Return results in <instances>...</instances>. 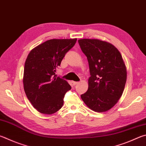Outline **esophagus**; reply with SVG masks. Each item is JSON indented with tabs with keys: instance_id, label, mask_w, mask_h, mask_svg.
Segmentation results:
<instances>
[{
	"instance_id": "esophagus-1",
	"label": "esophagus",
	"mask_w": 146,
	"mask_h": 146,
	"mask_svg": "<svg viewBox=\"0 0 146 146\" xmlns=\"http://www.w3.org/2000/svg\"><path fill=\"white\" fill-rule=\"evenodd\" d=\"M78 84V82H73V84L74 85V86H75V85Z\"/></svg>"
}]
</instances>
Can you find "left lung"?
Instances as JSON below:
<instances>
[{"label": "left lung", "mask_w": 146, "mask_h": 146, "mask_svg": "<svg viewBox=\"0 0 146 146\" xmlns=\"http://www.w3.org/2000/svg\"><path fill=\"white\" fill-rule=\"evenodd\" d=\"M89 62V87L81 98L87 106L97 112L112 108L123 94L126 82V69L119 50L99 39L78 41Z\"/></svg>", "instance_id": "1"}]
</instances>
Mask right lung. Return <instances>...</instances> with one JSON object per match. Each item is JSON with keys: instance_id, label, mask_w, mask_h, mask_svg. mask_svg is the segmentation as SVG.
<instances>
[{"instance_id": "add662e5", "label": "right lung", "mask_w": 146, "mask_h": 146, "mask_svg": "<svg viewBox=\"0 0 146 146\" xmlns=\"http://www.w3.org/2000/svg\"><path fill=\"white\" fill-rule=\"evenodd\" d=\"M76 39H50L34 48L26 59L23 87L28 100L42 113L52 114L60 110L64 97L71 87L57 77L55 70Z\"/></svg>"}]
</instances>
